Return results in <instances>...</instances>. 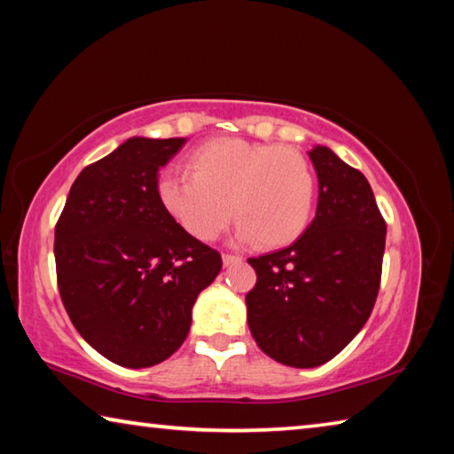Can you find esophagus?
<instances>
[{
	"label": "esophagus",
	"mask_w": 454,
	"mask_h": 454,
	"mask_svg": "<svg viewBox=\"0 0 454 454\" xmlns=\"http://www.w3.org/2000/svg\"><path fill=\"white\" fill-rule=\"evenodd\" d=\"M242 256H234V254H224L222 256V262H224V266H232V264H240L242 262Z\"/></svg>",
	"instance_id": "esophagus-1"
}]
</instances>
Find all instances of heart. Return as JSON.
Here are the masks:
<instances>
[{
    "mask_svg": "<svg viewBox=\"0 0 454 454\" xmlns=\"http://www.w3.org/2000/svg\"><path fill=\"white\" fill-rule=\"evenodd\" d=\"M190 174L166 172L158 198L176 224L198 240H214L232 218L238 242L266 248L294 242L309 226L317 180L302 153L242 137H218L188 160Z\"/></svg>",
    "mask_w": 454,
    "mask_h": 454,
    "instance_id": "b5f03b06",
    "label": "heart"
}]
</instances>
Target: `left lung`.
<instances>
[{"label": "left lung", "instance_id": "obj_1", "mask_svg": "<svg viewBox=\"0 0 454 454\" xmlns=\"http://www.w3.org/2000/svg\"><path fill=\"white\" fill-rule=\"evenodd\" d=\"M309 158L318 176L317 216L288 248L250 258L246 294L260 350L294 368L334 358L364 326L379 294L387 224L363 172L326 145Z\"/></svg>", "mask_w": 454, "mask_h": 454}]
</instances>
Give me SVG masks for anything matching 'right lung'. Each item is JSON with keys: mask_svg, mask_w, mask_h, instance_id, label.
I'll return each mask as SVG.
<instances>
[{"mask_svg": "<svg viewBox=\"0 0 454 454\" xmlns=\"http://www.w3.org/2000/svg\"><path fill=\"white\" fill-rule=\"evenodd\" d=\"M186 137L134 136L86 166L56 226L59 296L91 348L126 368H148L186 340L192 306L222 258L168 216L158 172Z\"/></svg>", "mask_w": 454, "mask_h": 454, "instance_id": "1", "label": "right lung"}]
</instances>
